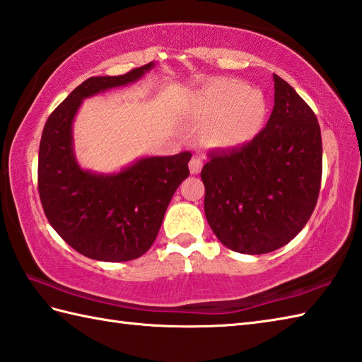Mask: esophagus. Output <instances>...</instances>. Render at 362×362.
Instances as JSON below:
<instances>
[{
	"instance_id": "1",
	"label": "esophagus",
	"mask_w": 362,
	"mask_h": 362,
	"mask_svg": "<svg viewBox=\"0 0 362 362\" xmlns=\"http://www.w3.org/2000/svg\"><path fill=\"white\" fill-rule=\"evenodd\" d=\"M203 168V160L200 158H194L189 162V170L192 175H198Z\"/></svg>"
}]
</instances>
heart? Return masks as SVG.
<instances>
[{
	"label": "heart",
	"instance_id": "1",
	"mask_svg": "<svg viewBox=\"0 0 362 362\" xmlns=\"http://www.w3.org/2000/svg\"><path fill=\"white\" fill-rule=\"evenodd\" d=\"M189 114L198 123H204L202 136L209 146L234 150L259 134L267 117V101L259 88L222 78L197 92Z\"/></svg>",
	"mask_w": 362,
	"mask_h": 362
}]
</instances>
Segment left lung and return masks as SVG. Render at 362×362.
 <instances>
[{
  "label": "left lung",
  "instance_id": "left-lung-1",
  "mask_svg": "<svg viewBox=\"0 0 362 362\" xmlns=\"http://www.w3.org/2000/svg\"><path fill=\"white\" fill-rule=\"evenodd\" d=\"M275 106L252 142L211 154L202 170L204 214L233 252L264 255L297 235L315 208L322 180L317 117L278 75Z\"/></svg>",
  "mask_w": 362,
  "mask_h": 362
}]
</instances>
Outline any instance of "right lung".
Returning a JSON list of instances; mask_svg holds the SVG:
<instances>
[{
  "mask_svg": "<svg viewBox=\"0 0 362 362\" xmlns=\"http://www.w3.org/2000/svg\"><path fill=\"white\" fill-rule=\"evenodd\" d=\"M150 62L120 76H92L78 86L42 132L39 194L49 225L90 259L123 262L153 245L175 190L189 176L190 151L136 159L120 172L98 173L79 165L73 148V120L93 95L136 83Z\"/></svg>",
  "mask_w": 362,
  "mask_h": 362,
  "instance_id": "obj_1",
  "label": "right lung"
}]
</instances>
